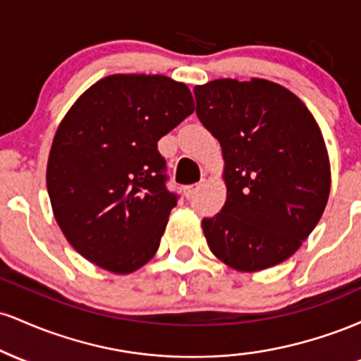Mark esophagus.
Instances as JSON below:
<instances>
[{"instance_id":"esophagus-1","label":"esophagus","mask_w":361,"mask_h":361,"mask_svg":"<svg viewBox=\"0 0 361 361\" xmlns=\"http://www.w3.org/2000/svg\"><path fill=\"white\" fill-rule=\"evenodd\" d=\"M202 186V183H195V185H188V186H185V195L186 197H193L195 193L198 192V188H200Z\"/></svg>"}]
</instances>
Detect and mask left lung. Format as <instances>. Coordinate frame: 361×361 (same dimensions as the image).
I'll return each mask as SVG.
<instances>
[{
    "label": "left lung",
    "mask_w": 361,
    "mask_h": 361,
    "mask_svg": "<svg viewBox=\"0 0 361 361\" xmlns=\"http://www.w3.org/2000/svg\"><path fill=\"white\" fill-rule=\"evenodd\" d=\"M197 115L221 142L227 200L202 227L210 251L239 271L288 259L324 212L331 168L307 106L276 82L195 86Z\"/></svg>",
    "instance_id": "left-lung-1"
}]
</instances>
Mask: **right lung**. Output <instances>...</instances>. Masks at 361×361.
<instances>
[{
  "label": "right lung",
  "mask_w": 361,
  "mask_h": 361,
  "mask_svg": "<svg viewBox=\"0 0 361 361\" xmlns=\"http://www.w3.org/2000/svg\"><path fill=\"white\" fill-rule=\"evenodd\" d=\"M193 110L183 82L114 74L66 114L49 154L47 192L61 231L81 256L127 275L156 255L178 202L157 140Z\"/></svg>",
  "instance_id": "1"
}]
</instances>
